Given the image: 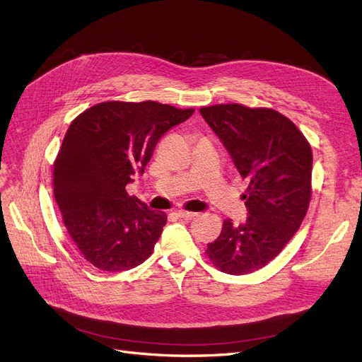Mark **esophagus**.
<instances>
[{
    "mask_svg": "<svg viewBox=\"0 0 362 362\" xmlns=\"http://www.w3.org/2000/svg\"><path fill=\"white\" fill-rule=\"evenodd\" d=\"M177 216L181 217V218H184V220H192V218H194L197 214H196V213H190V211L178 209V211H177Z\"/></svg>",
    "mask_w": 362,
    "mask_h": 362,
    "instance_id": "obj_1",
    "label": "esophagus"
}]
</instances>
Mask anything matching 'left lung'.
<instances>
[{"label":"left lung","instance_id":"8db88e82","mask_svg":"<svg viewBox=\"0 0 362 362\" xmlns=\"http://www.w3.org/2000/svg\"><path fill=\"white\" fill-rule=\"evenodd\" d=\"M201 115L248 182L247 220H224L205 253L223 272L250 274L276 257L301 226L311 197V146L274 109L229 103L201 107Z\"/></svg>","mask_w":362,"mask_h":362}]
</instances>
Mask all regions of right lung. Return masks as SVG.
Segmentation results:
<instances>
[{
	"label": "right lung",
	"instance_id": "obj_1",
	"mask_svg": "<svg viewBox=\"0 0 362 362\" xmlns=\"http://www.w3.org/2000/svg\"><path fill=\"white\" fill-rule=\"evenodd\" d=\"M194 109L157 102H105L74 118L54 163V196L82 256L121 272L151 256L166 214L151 211L126 185L144 173L158 139Z\"/></svg>",
	"mask_w": 362,
	"mask_h": 362
}]
</instances>
